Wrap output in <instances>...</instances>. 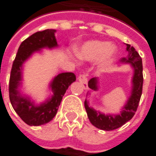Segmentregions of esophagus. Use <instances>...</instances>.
I'll return each mask as SVG.
<instances>
[{"instance_id": "1", "label": "esophagus", "mask_w": 156, "mask_h": 156, "mask_svg": "<svg viewBox=\"0 0 156 156\" xmlns=\"http://www.w3.org/2000/svg\"><path fill=\"white\" fill-rule=\"evenodd\" d=\"M78 80L83 84L85 89H88V78H87V75L80 74L78 76Z\"/></svg>"}]
</instances>
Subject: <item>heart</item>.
<instances>
[{
    "mask_svg": "<svg viewBox=\"0 0 156 156\" xmlns=\"http://www.w3.org/2000/svg\"><path fill=\"white\" fill-rule=\"evenodd\" d=\"M78 56L87 61H94L98 59L99 68H105L111 63L117 53V48L107 41H88L78 48Z\"/></svg>",
    "mask_w": 156,
    "mask_h": 156,
    "instance_id": "obj_1",
    "label": "heart"
}]
</instances>
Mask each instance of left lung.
<instances>
[{
    "instance_id": "obj_1",
    "label": "left lung",
    "mask_w": 156,
    "mask_h": 156,
    "mask_svg": "<svg viewBox=\"0 0 156 156\" xmlns=\"http://www.w3.org/2000/svg\"><path fill=\"white\" fill-rule=\"evenodd\" d=\"M128 51L127 58L120 60L123 63H129L134 68V76L132 78L131 95L119 115H105L96 111L94 108L89 107L88 100L84 101V107L91 124L103 130H114L121 127L126 122L130 120L137 110L140 100L143 88V65L142 59L137 51L129 44H126ZM88 87L94 91L98 90V78H93L88 81Z\"/></svg>"
}]
</instances>
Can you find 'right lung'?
<instances>
[{"label": "right lung", "mask_w": 156, "mask_h": 156, "mask_svg": "<svg viewBox=\"0 0 156 156\" xmlns=\"http://www.w3.org/2000/svg\"><path fill=\"white\" fill-rule=\"evenodd\" d=\"M55 32L56 30L47 29L36 32L24 40L19 47L12 64L9 81L10 101L19 117L30 126H38L50 122L57 115L58 107L67 89L76 80L73 73H62L57 75L49 85L53 94L47 101L39 105H36L29 97L23 96L20 92L22 65L35 51L45 48L49 49L57 48L58 45Z\"/></svg>", "instance_id": "obj_1"}]
</instances>
